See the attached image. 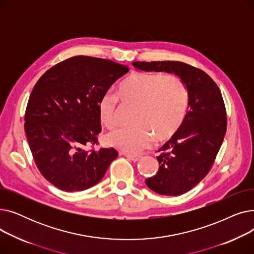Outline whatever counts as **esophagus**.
Wrapping results in <instances>:
<instances>
[{
	"instance_id": "esophagus-1",
	"label": "esophagus",
	"mask_w": 254,
	"mask_h": 254,
	"mask_svg": "<svg viewBox=\"0 0 254 254\" xmlns=\"http://www.w3.org/2000/svg\"><path fill=\"white\" fill-rule=\"evenodd\" d=\"M126 156L127 159H129V161H132V162H138L141 158V155H138V154H126Z\"/></svg>"
}]
</instances>
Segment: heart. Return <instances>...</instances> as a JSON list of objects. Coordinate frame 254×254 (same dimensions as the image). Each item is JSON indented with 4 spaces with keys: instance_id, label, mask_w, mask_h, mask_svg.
Segmentation results:
<instances>
[{
    "instance_id": "heart-1",
    "label": "heart",
    "mask_w": 254,
    "mask_h": 254,
    "mask_svg": "<svg viewBox=\"0 0 254 254\" xmlns=\"http://www.w3.org/2000/svg\"><path fill=\"white\" fill-rule=\"evenodd\" d=\"M117 96L136 107L131 122L135 126L118 128L107 136V144L120 151L136 154L152 143L164 142L181 127L189 109V90L175 74L135 72L118 85ZM117 96L106 93L99 104L101 123L108 128L116 126Z\"/></svg>"
}]
</instances>
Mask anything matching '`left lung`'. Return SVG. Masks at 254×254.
Listing matches in <instances>:
<instances>
[{
    "mask_svg": "<svg viewBox=\"0 0 254 254\" xmlns=\"http://www.w3.org/2000/svg\"><path fill=\"white\" fill-rule=\"evenodd\" d=\"M146 72L179 76L189 90V111L176 134L158 149L159 168L145 180L164 195H180L201 182L214 164L226 131V113L217 84L204 71L181 62H134Z\"/></svg>",
    "mask_w": 254,
    "mask_h": 254,
    "instance_id": "obj_1",
    "label": "left lung"
}]
</instances>
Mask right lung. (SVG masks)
<instances>
[{
    "label": "right lung",
    "mask_w": 254,
    "mask_h": 254,
    "mask_svg": "<svg viewBox=\"0 0 254 254\" xmlns=\"http://www.w3.org/2000/svg\"><path fill=\"white\" fill-rule=\"evenodd\" d=\"M127 65L91 57H73L38 80L24 115V130L43 177L64 191L96 185L117 157L114 148L87 150L98 143V104Z\"/></svg>",
    "instance_id": "add662e5"
}]
</instances>
